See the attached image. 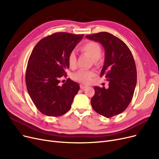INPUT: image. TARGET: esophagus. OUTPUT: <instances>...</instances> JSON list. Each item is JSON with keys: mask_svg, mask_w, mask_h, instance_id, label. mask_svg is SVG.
<instances>
[{"mask_svg": "<svg viewBox=\"0 0 159 159\" xmlns=\"http://www.w3.org/2000/svg\"><path fill=\"white\" fill-rule=\"evenodd\" d=\"M87 86H88L87 85H85L84 84H80V89H82V90L85 89Z\"/></svg>", "mask_w": 159, "mask_h": 159, "instance_id": "obj_1", "label": "esophagus"}]
</instances>
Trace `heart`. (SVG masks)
<instances>
[{
	"mask_svg": "<svg viewBox=\"0 0 159 159\" xmlns=\"http://www.w3.org/2000/svg\"><path fill=\"white\" fill-rule=\"evenodd\" d=\"M80 50L89 55L95 63H97L102 56V48L94 41H88L80 47ZM69 67L75 69L76 67V56L74 52H70L67 57ZM93 75V72L89 70L80 69L72 75V79L79 83H89Z\"/></svg>",
	"mask_w": 159,
	"mask_h": 159,
	"instance_id": "b5f03b06",
	"label": "heart"
}]
</instances>
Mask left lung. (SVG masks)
I'll use <instances>...</instances> for the list:
<instances>
[{
	"label": "left lung",
	"mask_w": 159,
	"mask_h": 159,
	"mask_svg": "<svg viewBox=\"0 0 159 159\" xmlns=\"http://www.w3.org/2000/svg\"><path fill=\"white\" fill-rule=\"evenodd\" d=\"M86 37L101 43L105 49L100 76L109 81V88L94 86L90 102L96 113L110 118L122 113L132 101L137 83L136 63L127 45L113 34L100 32Z\"/></svg>",
	"instance_id": "left-lung-1"
}]
</instances>
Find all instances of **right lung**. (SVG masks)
Instances as JSON below:
<instances>
[{
    "label": "right lung",
    "mask_w": 159,
    "mask_h": 159,
    "mask_svg": "<svg viewBox=\"0 0 159 159\" xmlns=\"http://www.w3.org/2000/svg\"><path fill=\"white\" fill-rule=\"evenodd\" d=\"M83 36L55 33L41 39L34 47L27 63L25 83L33 103L43 114L60 116L71 107L79 84L67 79L60 86V79L67 76L68 55Z\"/></svg>",
    "instance_id": "obj_1"
}]
</instances>
